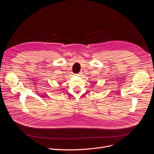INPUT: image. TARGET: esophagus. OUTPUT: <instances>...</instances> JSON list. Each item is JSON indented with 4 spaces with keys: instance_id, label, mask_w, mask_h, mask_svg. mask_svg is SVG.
<instances>
[{
    "instance_id": "obj_1",
    "label": "esophagus",
    "mask_w": 154,
    "mask_h": 154,
    "mask_svg": "<svg viewBox=\"0 0 154 154\" xmlns=\"http://www.w3.org/2000/svg\"><path fill=\"white\" fill-rule=\"evenodd\" d=\"M80 74H76V75H80Z\"/></svg>"
}]
</instances>
